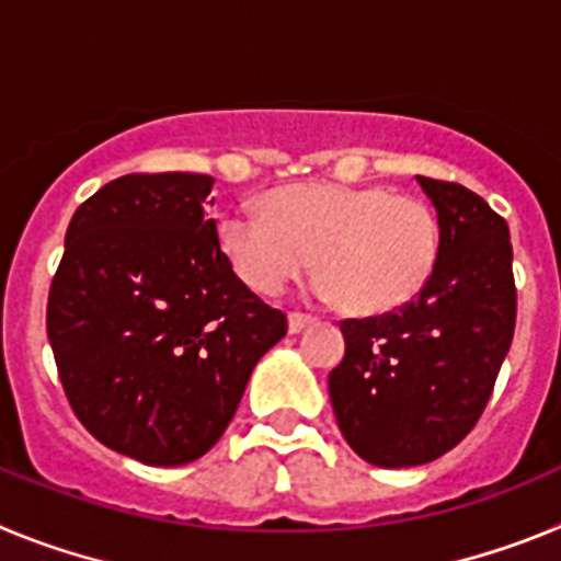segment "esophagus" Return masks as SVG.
Returning a JSON list of instances; mask_svg holds the SVG:
<instances>
[{"label": "esophagus", "mask_w": 561, "mask_h": 561, "mask_svg": "<svg viewBox=\"0 0 561 561\" xmlns=\"http://www.w3.org/2000/svg\"><path fill=\"white\" fill-rule=\"evenodd\" d=\"M311 323H314L311 317L300 314V311H291V314H289V334H300V331L309 329Z\"/></svg>", "instance_id": "34e87169"}]
</instances>
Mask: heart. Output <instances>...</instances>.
<instances>
[{"mask_svg": "<svg viewBox=\"0 0 561 561\" xmlns=\"http://www.w3.org/2000/svg\"><path fill=\"white\" fill-rule=\"evenodd\" d=\"M266 216L232 210L219 241L236 275L257 295H280L314 266L317 291L356 314L401 309L433 277L440 227L419 196L388 187L291 185L272 191Z\"/></svg>", "mask_w": 561, "mask_h": 561, "instance_id": "obj_1", "label": "heart"}]
</instances>
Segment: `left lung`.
Returning <instances> with one entry per match:
<instances>
[{
    "label": "left lung",
    "instance_id": "obj_1",
    "mask_svg": "<svg viewBox=\"0 0 561 561\" xmlns=\"http://www.w3.org/2000/svg\"><path fill=\"white\" fill-rule=\"evenodd\" d=\"M415 180L438 213L433 277L401 309L345 320V356L329 374L342 438L385 469L430 463L469 435L517 320L508 225L463 185Z\"/></svg>",
    "mask_w": 561,
    "mask_h": 561
}]
</instances>
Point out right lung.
I'll return each mask as SVG.
<instances>
[{
  "label": "right lung",
  "mask_w": 561,
  "mask_h": 561,
  "mask_svg": "<svg viewBox=\"0 0 561 561\" xmlns=\"http://www.w3.org/2000/svg\"><path fill=\"white\" fill-rule=\"evenodd\" d=\"M205 173H128L76 210L47 300L64 393L103 447L182 466L221 438L286 317L219 247Z\"/></svg>",
  "instance_id": "obj_1"
}]
</instances>
